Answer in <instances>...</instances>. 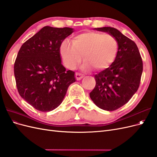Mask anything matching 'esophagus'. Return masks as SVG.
<instances>
[{
    "label": "esophagus",
    "mask_w": 157,
    "mask_h": 157,
    "mask_svg": "<svg viewBox=\"0 0 157 157\" xmlns=\"http://www.w3.org/2000/svg\"><path fill=\"white\" fill-rule=\"evenodd\" d=\"M84 77V75H82L81 73H75V77L77 78V80H79L80 79H82Z\"/></svg>",
    "instance_id": "1"
}]
</instances>
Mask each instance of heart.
I'll use <instances>...</instances> for the list:
<instances>
[{"label":"heart","instance_id":"1","mask_svg":"<svg viewBox=\"0 0 157 157\" xmlns=\"http://www.w3.org/2000/svg\"><path fill=\"white\" fill-rule=\"evenodd\" d=\"M118 48V42L113 36L88 31L76 35L72 44L64 40L60 47V55L65 67L70 69L80 63L82 56V70L88 71L94 68L102 71L115 61Z\"/></svg>","mask_w":157,"mask_h":157}]
</instances>
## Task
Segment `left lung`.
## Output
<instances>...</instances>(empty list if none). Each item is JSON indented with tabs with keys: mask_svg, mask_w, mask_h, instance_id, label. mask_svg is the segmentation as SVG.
<instances>
[{
	"mask_svg": "<svg viewBox=\"0 0 157 157\" xmlns=\"http://www.w3.org/2000/svg\"><path fill=\"white\" fill-rule=\"evenodd\" d=\"M107 32L118 42V52L113 63L94 76L96 86L90 97L96 105L105 111H115L132 98L140 86L143 61L135 42L115 28H96Z\"/></svg>",
	"mask_w": 157,
	"mask_h": 157,
	"instance_id": "obj_1",
	"label": "left lung"
}]
</instances>
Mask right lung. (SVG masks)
I'll use <instances>...</instances> for the list:
<instances>
[{
	"mask_svg": "<svg viewBox=\"0 0 157 157\" xmlns=\"http://www.w3.org/2000/svg\"><path fill=\"white\" fill-rule=\"evenodd\" d=\"M69 27L45 26L23 44L14 63V76L20 96L36 110L58 107L68 87L76 81L75 72L61 63L60 47L73 32Z\"/></svg>",
	"mask_w": 157,
	"mask_h": 157,
	"instance_id": "1",
	"label": "right lung"
}]
</instances>
